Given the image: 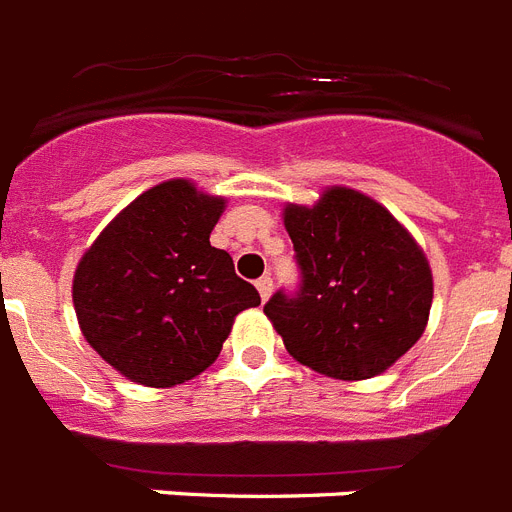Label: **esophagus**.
Here are the masks:
<instances>
[{
    "instance_id": "obj_1",
    "label": "esophagus",
    "mask_w": 512,
    "mask_h": 512,
    "mask_svg": "<svg viewBox=\"0 0 512 512\" xmlns=\"http://www.w3.org/2000/svg\"><path fill=\"white\" fill-rule=\"evenodd\" d=\"M256 290H259L261 301H267V298L272 296V277L264 275L261 280H256Z\"/></svg>"
}]
</instances>
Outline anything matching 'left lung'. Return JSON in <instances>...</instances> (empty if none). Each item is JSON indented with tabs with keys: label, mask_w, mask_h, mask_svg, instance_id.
<instances>
[{
	"label": "left lung",
	"mask_w": 512,
	"mask_h": 512,
	"mask_svg": "<svg viewBox=\"0 0 512 512\" xmlns=\"http://www.w3.org/2000/svg\"><path fill=\"white\" fill-rule=\"evenodd\" d=\"M301 290L264 306L296 362L335 380L386 372L420 341L433 301L428 256L378 200L325 187L314 206L282 208Z\"/></svg>",
	"instance_id": "obj_1"
}]
</instances>
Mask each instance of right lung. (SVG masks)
<instances>
[{
    "mask_svg": "<svg viewBox=\"0 0 512 512\" xmlns=\"http://www.w3.org/2000/svg\"><path fill=\"white\" fill-rule=\"evenodd\" d=\"M227 200L169 179L121 208L73 275L87 343L126 380L171 388L211 367L259 290L235 275L211 230Z\"/></svg>",
    "mask_w": 512,
    "mask_h": 512,
    "instance_id": "obj_1",
    "label": "right lung"
}]
</instances>
